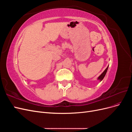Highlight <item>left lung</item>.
I'll return each mask as SVG.
<instances>
[{"label":"left lung","instance_id":"left-lung-1","mask_svg":"<svg viewBox=\"0 0 132 132\" xmlns=\"http://www.w3.org/2000/svg\"><path fill=\"white\" fill-rule=\"evenodd\" d=\"M108 68H109V66H108L107 68H106V69L104 70V71H103V72L98 77V80H99L100 81H102V80H103V79L104 78V77H105V75H106V73H107V70H108Z\"/></svg>","mask_w":132,"mask_h":132}]
</instances>
